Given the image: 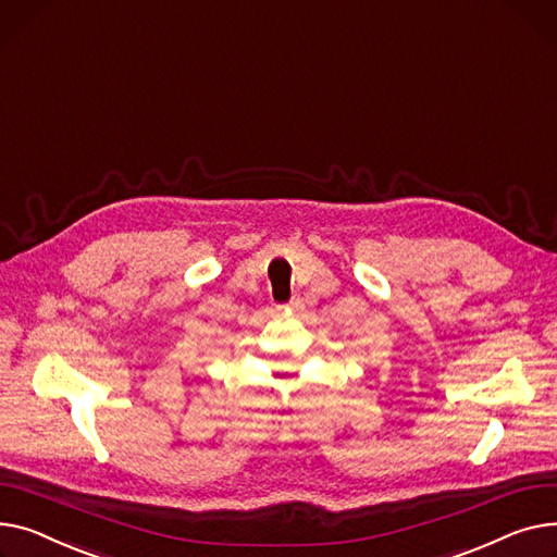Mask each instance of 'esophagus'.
<instances>
[{"mask_svg":"<svg viewBox=\"0 0 557 557\" xmlns=\"http://www.w3.org/2000/svg\"><path fill=\"white\" fill-rule=\"evenodd\" d=\"M301 310H304V299L292 297V301L287 304V312H301Z\"/></svg>","mask_w":557,"mask_h":557,"instance_id":"34e87169","label":"esophagus"}]
</instances>
